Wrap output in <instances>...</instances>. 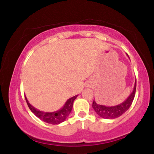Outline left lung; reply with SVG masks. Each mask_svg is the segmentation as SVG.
Returning <instances> with one entry per match:
<instances>
[{
    "label": "left lung",
    "mask_w": 154,
    "mask_h": 154,
    "mask_svg": "<svg viewBox=\"0 0 154 154\" xmlns=\"http://www.w3.org/2000/svg\"><path fill=\"white\" fill-rule=\"evenodd\" d=\"M128 56V55H127ZM136 80L135 81L134 88L131 94L129 95V97L124 102H122L120 104L116 105V106H104V105L97 104L95 101H93L92 107L94 111L96 112L97 115L100 117L106 119H115L116 118H119V116H122L124 113L130 108L131 106L133 100L135 97V93H136Z\"/></svg>",
    "instance_id": "obj_1"
}]
</instances>
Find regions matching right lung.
<instances>
[{"mask_svg": "<svg viewBox=\"0 0 154 154\" xmlns=\"http://www.w3.org/2000/svg\"><path fill=\"white\" fill-rule=\"evenodd\" d=\"M77 95L74 96V97L69 98L67 101L66 102L65 105L62 107L60 109L57 110V111L52 112H45L40 111L39 109H37L29 103L27 97H25L26 101H27V105L29 109L32 111V112L35 115V116L42 120L43 122H46V123L51 124V125H59V124L62 123L64 122L69 114L71 113V110H72L73 103H74V100L77 98Z\"/></svg>", "mask_w": 154, "mask_h": 154, "instance_id": "right-lung-1", "label": "right lung"}]
</instances>
